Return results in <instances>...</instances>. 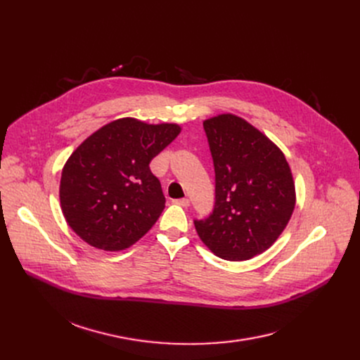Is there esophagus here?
Returning a JSON list of instances; mask_svg holds the SVG:
<instances>
[{"label": "esophagus", "mask_w": 360, "mask_h": 360, "mask_svg": "<svg viewBox=\"0 0 360 360\" xmlns=\"http://www.w3.org/2000/svg\"><path fill=\"white\" fill-rule=\"evenodd\" d=\"M174 202L178 204V205H182V207L190 205V200H188V198H178V200H174Z\"/></svg>", "instance_id": "1"}]
</instances>
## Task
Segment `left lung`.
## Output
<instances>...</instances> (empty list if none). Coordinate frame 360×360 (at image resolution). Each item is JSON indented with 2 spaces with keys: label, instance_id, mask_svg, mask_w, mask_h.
<instances>
[{
  "label": "left lung",
  "instance_id": "obj_1",
  "mask_svg": "<svg viewBox=\"0 0 360 360\" xmlns=\"http://www.w3.org/2000/svg\"><path fill=\"white\" fill-rule=\"evenodd\" d=\"M202 127L216 198L210 216L194 220L197 233L223 259H250L269 250L292 217L296 195L289 163L271 140L232 113Z\"/></svg>",
  "mask_w": 360,
  "mask_h": 360
}]
</instances>
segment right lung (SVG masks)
I'll return each mask as SVG.
<instances>
[{
  "label": "right lung",
  "mask_w": 360,
  "mask_h": 360,
  "mask_svg": "<svg viewBox=\"0 0 360 360\" xmlns=\"http://www.w3.org/2000/svg\"><path fill=\"white\" fill-rule=\"evenodd\" d=\"M181 132L176 124L112 121L67 160L60 200L70 228L103 251H121L144 236L165 209L150 162Z\"/></svg>",
  "instance_id": "1"
}]
</instances>
